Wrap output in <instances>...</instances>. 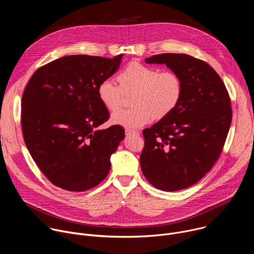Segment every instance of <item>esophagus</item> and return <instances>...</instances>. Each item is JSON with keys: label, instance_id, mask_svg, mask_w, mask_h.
I'll use <instances>...</instances> for the list:
<instances>
[{"label": "esophagus", "instance_id": "1", "mask_svg": "<svg viewBox=\"0 0 254 254\" xmlns=\"http://www.w3.org/2000/svg\"><path fill=\"white\" fill-rule=\"evenodd\" d=\"M126 134H127V135H132V134H134V135H138V134H139V132H138L137 130H134V129L127 128V129H126Z\"/></svg>", "mask_w": 254, "mask_h": 254}]
</instances>
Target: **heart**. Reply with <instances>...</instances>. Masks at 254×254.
I'll list each match as a JSON object with an SVG mask.
<instances>
[{
	"label": "heart",
	"mask_w": 254,
	"mask_h": 254,
	"mask_svg": "<svg viewBox=\"0 0 254 254\" xmlns=\"http://www.w3.org/2000/svg\"><path fill=\"white\" fill-rule=\"evenodd\" d=\"M120 85L112 78H105L97 86L101 103L112 112L119 108L123 91L134 90L130 108L113 114L112 123L127 128H138L154 119H163L178 105L183 92L182 79L169 69L132 62L118 76Z\"/></svg>",
	"instance_id": "b5f03b06"
}]
</instances>
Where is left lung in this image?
Segmentation results:
<instances>
[{
    "mask_svg": "<svg viewBox=\"0 0 254 254\" xmlns=\"http://www.w3.org/2000/svg\"><path fill=\"white\" fill-rule=\"evenodd\" d=\"M146 63L177 72L183 92L171 114L142 130L140 168L154 187L179 191L196 184L219 158L232 120L230 97L220 76L200 59L164 53Z\"/></svg>",
    "mask_w": 254,
    "mask_h": 254,
    "instance_id": "1",
    "label": "left lung"
}]
</instances>
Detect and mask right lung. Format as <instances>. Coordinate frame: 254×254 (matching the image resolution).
<instances>
[{
  "label": "right lung",
  "instance_id": "obj_1",
  "mask_svg": "<svg viewBox=\"0 0 254 254\" xmlns=\"http://www.w3.org/2000/svg\"><path fill=\"white\" fill-rule=\"evenodd\" d=\"M123 56H64L36 70L24 90L26 147L46 178L61 189L86 191L111 170V156L125 138V129H97L110 118L97 86L116 73Z\"/></svg>",
  "mask_w": 254,
  "mask_h": 254
}]
</instances>
